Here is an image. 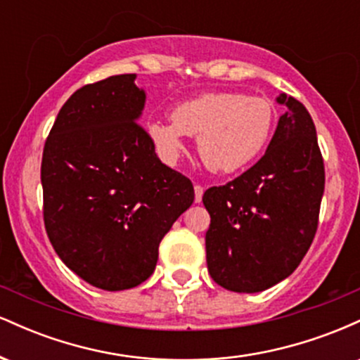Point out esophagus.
<instances>
[{
    "label": "esophagus",
    "instance_id": "obj_1",
    "mask_svg": "<svg viewBox=\"0 0 360 360\" xmlns=\"http://www.w3.org/2000/svg\"><path fill=\"white\" fill-rule=\"evenodd\" d=\"M203 193H205L203 186H200V184L194 186V201H196V203H200L201 198H203Z\"/></svg>",
    "mask_w": 360,
    "mask_h": 360
}]
</instances>
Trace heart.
Here are the masks:
<instances>
[{"label":"heart","mask_w":360,"mask_h":360,"mask_svg":"<svg viewBox=\"0 0 360 360\" xmlns=\"http://www.w3.org/2000/svg\"><path fill=\"white\" fill-rule=\"evenodd\" d=\"M172 122H150L148 134L167 159L183 152V135L198 137V152L214 172L249 166L269 142L276 122L271 101L233 91H213L177 105Z\"/></svg>","instance_id":"obj_1"}]
</instances>
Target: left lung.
Returning a JSON list of instances; mask_svg holds the SVG:
<instances>
[{
	"instance_id": "8db88e82",
	"label": "left lung",
	"mask_w": 360,
	"mask_h": 360,
	"mask_svg": "<svg viewBox=\"0 0 360 360\" xmlns=\"http://www.w3.org/2000/svg\"><path fill=\"white\" fill-rule=\"evenodd\" d=\"M286 105L269 147L225 186L203 194L210 229L206 264L217 284L259 292L295 272L315 238L325 189V166L315 123L295 98Z\"/></svg>"
}]
</instances>
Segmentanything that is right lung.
Listing matches in <instances>:
<instances>
[{
	"instance_id": "add662e5",
	"label": "right lung",
	"mask_w": 360,
	"mask_h": 360,
	"mask_svg": "<svg viewBox=\"0 0 360 360\" xmlns=\"http://www.w3.org/2000/svg\"><path fill=\"white\" fill-rule=\"evenodd\" d=\"M134 81L120 74L77 89L53 122L40 169L53 250L105 291L150 278L160 240L194 201L191 181L160 162L137 122L146 93Z\"/></svg>"
}]
</instances>
